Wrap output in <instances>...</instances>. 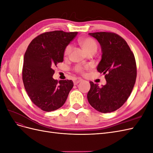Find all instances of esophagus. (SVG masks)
I'll use <instances>...</instances> for the list:
<instances>
[{"label":"esophagus","instance_id":"34e87169","mask_svg":"<svg viewBox=\"0 0 153 153\" xmlns=\"http://www.w3.org/2000/svg\"><path fill=\"white\" fill-rule=\"evenodd\" d=\"M82 81H83V79H82L81 78H77L75 80H74V84L77 85L78 84H79L80 82H81Z\"/></svg>","mask_w":153,"mask_h":153}]
</instances>
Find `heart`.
Here are the masks:
<instances>
[{
    "instance_id": "1",
    "label": "heart",
    "mask_w": 153,
    "mask_h": 153,
    "mask_svg": "<svg viewBox=\"0 0 153 153\" xmlns=\"http://www.w3.org/2000/svg\"><path fill=\"white\" fill-rule=\"evenodd\" d=\"M78 43L82 47V48L84 50L85 53H90L92 52L96 53L97 50H98V44L96 42V41L89 37H87V38H82L78 39ZM71 50V47L70 45H68L66 47L64 50V56H68V55L70 53ZM75 70L77 72H82V67L78 66L76 67Z\"/></svg>"
}]
</instances>
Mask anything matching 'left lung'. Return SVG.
<instances>
[{
	"label": "left lung",
	"instance_id": "1",
	"mask_svg": "<svg viewBox=\"0 0 153 153\" xmlns=\"http://www.w3.org/2000/svg\"><path fill=\"white\" fill-rule=\"evenodd\" d=\"M89 35L101 46L102 54L97 70L105 75L106 84L100 87L91 81L87 100L98 112L110 113L123 106L133 89L137 77L135 56L126 41L116 34L100 32Z\"/></svg>",
	"mask_w": 153,
	"mask_h": 153
}]
</instances>
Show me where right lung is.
<instances>
[{
  "instance_id": "1",
  "label": "right lung",
  "mask_w": 153,
  "mask_h": 153,
  "mask_svg": "<svg viewBox=\"0 0 153 153\" xmlns=\"http://www.w3.org/2000/svg\"><path fill=\"white\" fill-rule=\"evenodd\" d=\"M77 33L45 32L31 41L25 53L22 69L25 89L32 103L45 112L61 108L73 87L72 80H54L53 68L63 61L64 50Z\"/></svg>"
}]
</instances>
